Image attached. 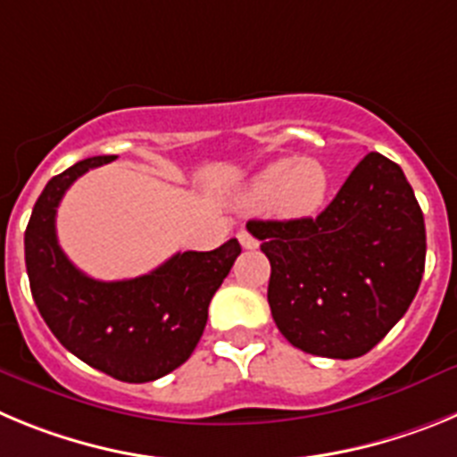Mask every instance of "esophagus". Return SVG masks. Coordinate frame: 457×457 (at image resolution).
<instances>
[{"label": "esophagus", "mask_w": 457, "mask_h": 457, "mask_svg": "<svg viewBox=\"0 0 457 457\" xmlns=\"http://www.w3.org/2000/svg\"><path fill=\"white\" fill-rule=\"evenodd\" d=\"M237 240H240V245L245 249H256L258 247V240L252 236V233H247V231L237 233Z\"/></svg>", "instance_id": "34e87169"}]
</instances>
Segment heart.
Instances as JSON below:
<instances>
[{"mask_svg": "<svg viewBox=\"0 0 457 457\" xmlns=\"http://www.w3.org/2000/svg\"><path fill=\"white\" fill-rule=\"evenodd\" d=\"M332 187L329 171L313 157H284L258 171L249 183L245 199L249 204H268L274 215L286 220H304L318 215Z\"/></svg>", "mask_w": 457, "mask_h": 457, "instance_id": "obj_1", "label": "heart"}]
</instances>
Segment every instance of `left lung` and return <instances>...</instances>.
Returning <instances> with one entry per match:
<instances>
[{
    "label": "left lung",
    "mask_w": 457,
    "mask_h": 457,
    "mask_svg": "<svg viewBox=\"0 0 457 457\" xmlns=\"http://www.w3.org/2000/svg\"><path fill=\"white\" fill-rule=\"evenodd\" d=\"M268 256V302L295 348L329 359L373 350L410 309L426 268L414 189L379 153L353 169L320 215L247 224Z\"/></svg>",
    "instance_id": "8db88e82"
}]
</instances>
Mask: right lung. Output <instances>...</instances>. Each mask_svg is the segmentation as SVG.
Returning a JSON list of instances; mask_svg holds the SVG:
<instances>
[{"mask_svg": "<svg viewBox=\"0 0 457 457\" xmlns=\"http://www.w3.org/2000/svg\"><path fill=\"white\" fill-rule=\"evenodd\" d=\"M116 155L87 157L46 185L24 231V263L40 316L63 348L120 382H151L194 353L212 295L240 256V242L176 253L123 281H98L68 261L56 240V208L88 169Z\"/></svg>", "mask_w": 457, "mask_h": 457, "instance_id": "add662e5", "label": "right lung"}]
</instances>
